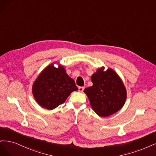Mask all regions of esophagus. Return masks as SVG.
I'll use <instances>...</instances> for the list:
<instances>
[{"instance_id": "obj_1", "label": "esophagus", "mask_w": 156, "mask_h": 156, "mask_svg": "<svg viewBox=\"0 0 156 156\" xmlns=\"http://www.w3.org/2000/svg\"><path fill=\"white\" fill-rule=\"evenodd\" d=\"M84 89V87H78V91L80 92H82Z\"/></svg>"}]
</instances>
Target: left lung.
<instances>
[{
	"label": "left lung",
	"instance_id": "obj_1",
	"mask_svg": "<svg viewBox=\"0 0 156 156\" xmlns=\"http://www.w3.org/2000/svg\"><path fill=\"white\" fill-rule=\"evenodd\" d=\"M98 68L92 74L93 85L85 88L93 111L100 117H108L117 112L126 102L127 92L122 79L113 69Z\"/></svg>",
	"mask_w": 156,
	"mask_h": 156
}]
</instances>
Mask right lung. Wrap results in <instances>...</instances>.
<instances>
[{"instance_id": "1", "label": "right lung", "mask_w": 156, "mask_h": 156, "mask_svg": "<svg viewBox=\"0 0 156 156\" xmlns=\"http://www.w3.org/2000/svg\"><path fill=\"white\" fill-rule=\"evenodd\" d=\"M58 67L55 68L54 64ZM74 80L59 62L48 65L34 82L32 91L34 99L43 108L52 110L63 104L71 93L77 91Z\"/></svg>"}]
</instances>
